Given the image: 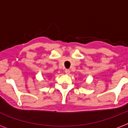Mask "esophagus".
I'll use <instances>...</instances> for the list:
<instances>
[{
    "label": "esophagus",
    "instance_id": "obj_1",
    "mask_svg": "<svg viewBox=\"0 0 128 128\" xmlns=\"http://www.w3.org/2000/svg\"><path fill=\"white\" fill-rule=\"evenodd\" d=\"M65 72H66L67 74H69L70 72V70H69V69H66V70H65Z\"/></svg>",
    "mask_w": 128,
    "mask_h": 128
}]
</instances>
